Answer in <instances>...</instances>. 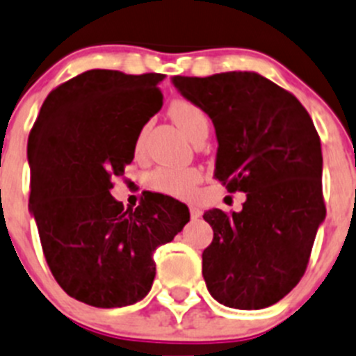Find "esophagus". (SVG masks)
Segmentation results:
<instances>
[{
	"mask_svg": "<svg viewBox=\"0 0 356 356\" xmlns=\"http://www.w3.org/2000/svg\"><path fill=\"white\" fill-rule=\"evenodd\" d=\"M189 212H191L193 219H198V217H202V210H200L196 205H189Z\"/></svg>",
	"mask_w": 356,
	"mask_h": 356,
	"instance_id": "1",
	"label": "esophagus"
}]
</instances>
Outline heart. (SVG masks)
Here are the masks:
<instances>
[{"mask_svg":"<svg viewBox=\"0 0 356 356\" xmlns=\"http://www.w3.org/2000/svg\"><path fill=\"white\" fill-rule=\"evenodd\" d=\"M172 120L177 123L179 129L191 139L198 130L209 129V120L205 113L196 104L189 101H175L172 102L170 109ZM144 136L137 140V149L143 146ZM200 182V172L196 168H181V167H161L156 168L149 175V186L156 191L165 195L177 196V198H188L195 193L196 184Z\"/></svg>","mask_w":356,"mask_h":356,"instance_id":"obj_1","label":"heart"}]
</instances>
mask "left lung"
Returning a JSON list of instances; mask_svg holds the SVG:
<instances>
[{"label":"left lung","mask_w":356,"mask_h":356,"mask_svg":"<svg viewBox=\"0 0 356 356\" xmlns=\"http://www.w3.org/2000/svg\"><path fill=\"white\" fill-rule=\"evenodd\" d=\"M172 83L212 120L216 179L247 196L240 212L203 213L213 229L202 254L207 289L227 308H268L299 284L325 220L315 125L294 95L254 71Z\"/></svg>","instance_id":"1"}]
</instances>
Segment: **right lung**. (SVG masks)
<instances>
[{"instance_id": "add662e5", "label": "right lung", "mask_w": 356, "mask_h": 356, "mask_svg": "<svg viewBox=\"0 0 356 356\" xmlns=\"http://www.w3.org/2000/svg\"><path fill=\"white\" fill-rule=\"evenodd\" d=\"M165 74L90 69L48 94L27 140L29 212L51 275L67 296L95 308L143 301L153 252L189 220L184 203L146 195L136 210L111 196L132 163L143 127L161 109Z\"/></svg>"}]
</instances>
